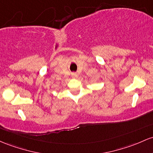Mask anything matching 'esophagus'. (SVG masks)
<instances>
[{
    "mask_svg": "<svg viewBox=\"0 0 153 153\" xmlns=\"http://www.w3.org/2000/svg\"><path fill=\"white\" fill-rule=\"evenodd\" d=\"M72 77H73V78H78V75H77V73H72Z\"/></svg>",
    "mask_w": 153,
    "mask_h": 153,
    "instance_id": "esophagus-1",
    "label": "esophagus"
}]
</instances>
